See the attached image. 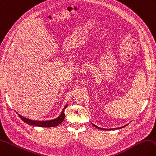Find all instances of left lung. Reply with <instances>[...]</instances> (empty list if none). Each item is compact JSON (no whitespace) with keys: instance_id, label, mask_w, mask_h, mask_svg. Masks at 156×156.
I'll use <instances>...</instances> for the list:
<instances>
[{"instance_id":"8db88e82","label":"left lung","mask_w":156,"mask_h":156,"mask_svg":"<svg viewBox=\"0 0 156 156\" xmlns=\"http://www.w3.org/2000/svg\"><path fill=\"white\" fill-rule=\"evenodd\" d=\"M91 124L92 125L94 126L95 127H96V128H98V129H101V130H106V131H107V130H113V129H122V128H123V127H126V126H127V125H125L124 126H122V127H117V128H113V129H105V128H101V127H98V126H95V124H93V123H91Z\"/></svg>"}]
</instances>
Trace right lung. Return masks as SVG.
<instances>
[{"mask_svg": "<svg viewBox=\"0 0 156 156\" xmlns=\"http://www.w3.org/2000/svg\"><path fill=\"white\" fill-rule=\"evenodd\" d=\"M67 107V105L64 107V108L62 111V112L58 117L55 118L54 119L51 120H48V121H37V120H32L29 119L28 118H26V117L22 116L21 115L19 114V116L20 118L24 122L28 124V125L31 126H38V127H55L59 125L61 123L63 122L65 118V109H66ZM16 113H18L16 112Z\"/></svg>", "mask_w": 156, "mask_h": 156, "instance_id": "1", "label": "right lung"}]
</instances>
